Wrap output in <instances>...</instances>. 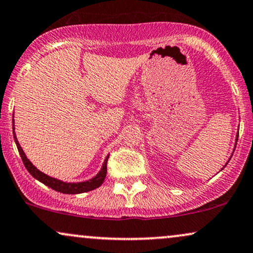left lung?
<instances>
[{"instance_id": "obj_1", "label": "left lung", "mask_w": 253, "mask_h": 253, "mask_svg": "<svg viewBox=\"0 0 253 253\" xmlns=\"http://www.w3.org/2000/svg\"><path fill=\"white\" fill-rule=\"evenodd\" d=\"M238 128H239V127H238ZM237 140H238V132H237V135H236V140H235V148H236V145H237ZM232 154H233V150H232ZM231 156H232V155H231ZM231 156H230V159H231ZM230 159L228 160V162L230 161ZM228 162H226V164L224 165V167H225L226 165H228ZM224 167H223V168H224ZM223 168H222V169H223ZM222 169H220V170H222Z\"/></svg>"}]
</instances>
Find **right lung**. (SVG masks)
Listing matches in <instances>:
<instances>
[{
  "label": "right lung",
  "instance_id": "obj_1",
  "mask_svg": "<svg viewBox=\"0 0 253 253\" xmlns=\"http://www.w3.org/2000/svg\"><path fill=\"white\" fill-rule=\"evenodd\" d=\"M15 120H14V116H12V133H14V139H15V143L17 146L18 153H20L22 161L27 168V170L30 172V175L33 177L36 178L40 182H42L43 184L47 185V187L51 188V189L59 191V193L63 194H82V193H86V191H91L95 189V188L100 187L103 184V182L106 177V172H107V160L108 156H106V159L104 160V164L101 166L100 170L95 176H93L92 178H89L87 181H83V182H64L62 180H58V178L55 177H51L49 175L44 174L43 171H41L40 169H37L35 166L33 165V162L30 161L25 155L24 150L22 149V147L18 142L17 136H16L15 133Z\"/></svg>",
  "mask_w": 253,
  "mask_h": 253
}]
</instances>
